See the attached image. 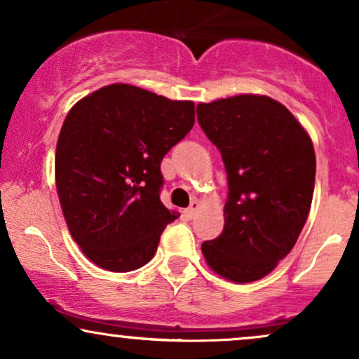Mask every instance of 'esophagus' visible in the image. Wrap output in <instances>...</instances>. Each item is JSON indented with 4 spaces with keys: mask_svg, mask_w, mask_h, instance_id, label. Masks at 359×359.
<instances>
[{
    "mask_svg": "<svg viewBox=\"0 0 359 359\" xmlns=\"http://www.w3.org/2000/svg\"><path fill=\"white\" fill-rule=\"evenodd\" d=\"M197 209H199V201H192L191 205H189V208L185 209V216H187L189 219H192V217L196 216Z\"/></svg>",
    "mask_w": 359,
    "mask_h": 359,
    "instance_id": "34e87169",
    "label": "esophagus"
}]
</instances>
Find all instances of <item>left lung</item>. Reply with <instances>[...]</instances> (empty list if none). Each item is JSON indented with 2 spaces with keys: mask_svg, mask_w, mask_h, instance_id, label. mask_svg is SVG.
<instances>
[{
  "mask_svg": "<svg viewBox=\"0 0 359 359\" xmlns=\"http://www.w3.org/2000/svg\"><path fill=\"white\" fill-rule=\"evenodd\" d=\"M197 121L228 174L224 229L203 243L205 262L238 283L263 278L294 248L311 211L316 154L294 114L269 96L197 104Z\"/></svg>",
  "mask_w": 359,
  "mask_h": 359,
  "instance_id": "left-lung-1",
  "label": "left lung"
}]
</instances>
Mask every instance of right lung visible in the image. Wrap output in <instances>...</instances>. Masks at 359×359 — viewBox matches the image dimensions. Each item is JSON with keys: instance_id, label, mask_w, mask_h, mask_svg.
Returning <instances> with one entry per match:
<instances>
[{"instance_id": "right-lung-1", "label": "right lung", "mask_w": 359, "mask_h": 359, "mask_svg": "<svg viewBox=\"0 0 359 359\" xmlns=\"http://www.w3.org/2000/svg\"><path fill=\"white\" fill-rule=\"evenodd\" d=\"M194 102L111 84L69 111L55 151V185L74 241L90 262L131 271L154 258L179 214L160 201L162 158L194 126Z\"/></svg>"}]
</instances>
